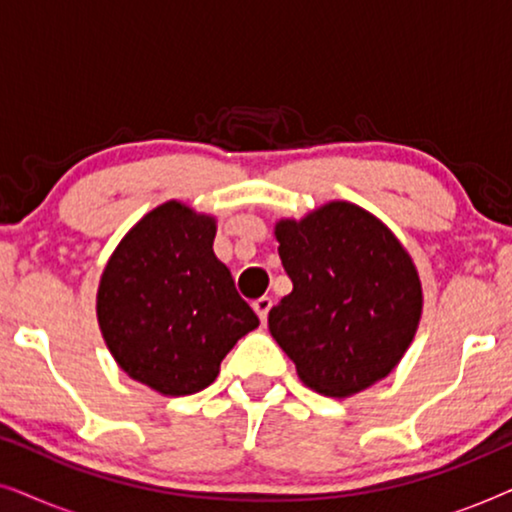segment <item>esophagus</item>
Returning a JSON list of instances; mask_svg holds the SVG:
<instances>
[{"label": "esophagus", "instance_id": "1", "mask_svg": "<svg viewBox=\"0 0 512 512\" xmlns=\"http://www.w3.org/2000/svg\"><path fill=\"white\" fill-rule=\"evenodd\" d=\"M270 307H272V300L270 298H258V300H254V310H256V314H258V319L263 321H268V312H270Z\"/></svg>", "mask_w": 512, "mask_h": 512}]
</instances>
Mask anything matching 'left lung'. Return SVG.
<instances>
[{"instance_id": "left-lung-1", "label": "left lung", "mask_w": 512, "mask_h": 512, "mask_svg": "<svg viewBox=\"0 0 512 512\" xmlns=\"http://www.w3.org/2000/svg\"><path fill=\"white\" fill-rule=\"evenodd\" d=\"M275 235L293 291L268 326L300 380L345 398L387 377L422 317V284L401 242L349 202L279 221Z\"/></svg>"}]
</instances>
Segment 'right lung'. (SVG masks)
I'll use <instances>...</instances> for the list:
<instances>
[{"label":"right lung","mask_w":512,"mask_h":512,"mask_svg":"<svg viewBox=\"0 0 512 512\" xmlns=\"http://www.w3.org/2000/svg\"><path fill=\"white\" fill-rule=\"evenodd\" d=\"M216 223L181 202L144 216L104 268L97 321L132 380L165 396L209 387L258 317L214 256Z\"/></svg>","instance_id":"1"}]
</instances>
